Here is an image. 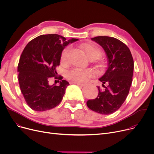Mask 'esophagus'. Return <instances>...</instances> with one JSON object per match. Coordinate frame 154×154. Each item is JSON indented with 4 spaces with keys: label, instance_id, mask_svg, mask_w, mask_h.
<instances>
[{
    "label": "esophagus",
    "instance_id": "esophagus-1",
    "mask_svg": "<svg viewBox=\"0 0 154 154\" xmlns=\"http://www.w3.org/2000/svg\"><path fill=\"white\" fill-rule=\"evenodd\" d=\"M73 84H75L79 86H84V84H82V83H79V82H73Z\"/></svg>",
    "mask_w": 154,
    "mask_h": 154
}]
</instances>
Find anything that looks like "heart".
I'll return each mask as SVG.
<instances>
[{
	"label": "heart",
	"instance_id": "obj_1",
	"mask_svg": "<svg viewBox=\"0 0 154 154\" xmlns=\"http://www.w3.org/2000/svg\"><path fill=\"white\" fill-rule=\"evenodd\" d=\"M88 59H97L100 54V51L98 47L91 44H84L80 46ZM69 47L65 48L61 54V60L66 61L67 59ZM94 74L89 69H74L67 74V79L72 82L85 83L91 79Z\"/></svg>",
	"mask_w": 154,
	"mask_h": 154
}]
</instances>
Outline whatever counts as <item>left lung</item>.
Masks as SVG:
<instances>
[{
    "label": "left lung",
    "instance_id": "1",
    "mask_svg": "<svg viewBox=\"0 0 154 154\" xmlns=\"http://www.w3.org/2000/svg\"><path fill=\"white\" fill-rule=\"evenodd\" d=\"M91 39L106 52L108 67L99 79L103 88L97 87V97L88 100L87 106L99 114L109 115L121 107L128 94L132 82L134 60L128 47L114 37L98 36Z\"/></svg>",
    "mask_w": 154,
    "mask_h": 154
}]
</instances>
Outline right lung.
<instances>
[{"instance_id": "obj_1", "label": "right lung", "mask_w": 154, "mask_h": 154, "mask_svg": "<svg viewBox=\"0 0 154 154\" xmlns=\"http://www.w3.org/2000/svg\"><path fill=\"white\" fill-rule=\"evenodd\" d=\"M77 40L74 38L67 40L58 34L41 35L24 48L18 65V78L23 97L32 110H50L62 101L69 84L57 76L55 69L60 65L64 48ZM52 77L58 80V86L50 85Z\"/></svg>"}]
</instances>
